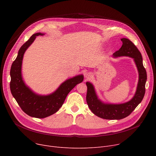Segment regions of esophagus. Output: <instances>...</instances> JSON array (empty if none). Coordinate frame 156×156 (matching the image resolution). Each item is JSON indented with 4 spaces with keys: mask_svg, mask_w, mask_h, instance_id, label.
<instances>
[{
    "mask_svg": "<svg viewBox=\"0 0 156 156\" xmlns=\"http://www.w3.org/2000/svg\"><path fill=\"white\" fill-rule=\"evenodd\" d=\"M92 77V74L90 73H87L85 74V78L87 79H89Z\"/></svg>",
    "mask_w": 156,
    "mask_h": 156,
    "instance_id": "obj_1",
    "label": "esophagus"
}]
</instances>
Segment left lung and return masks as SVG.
I'll list each match as a JSON object with an SVG mask.
<instances>
[{
	"label": "left lung",
	"mask_w": 156,
	"mask_h": 156,
	"mask_svg": "<svg viewBox=\"0 0 156 156\" xmlns=\"http://www.w3.org/2000/svg\"><path fill=\"white\" fill-rule=\"evenodd\" d=\"M121 40L122 45L118 51L113 54V57L116 58L121 56L132 57L138 71V82L135 94L132 99L123 104H105L99 99L94 85L90 82L86 83L87 86L86 100L89 109L95 115L105 119H121L129 116L142 102L145 92L147 73L143 65L142 54L129 39L123 38Z\"/></svg>",
	"instance_id": "left-lung-1"
}]
</instances>
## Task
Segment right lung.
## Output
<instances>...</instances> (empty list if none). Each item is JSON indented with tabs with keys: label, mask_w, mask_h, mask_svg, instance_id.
<instances>
[{
	"label": "right lung",
	"mask_w": 156,
	"mask_h": 156,
	"mask_svg": "<svg viewBox=\"0 0 156 156\" xmlns=\"http://www.w3.org/2000/svg\"><path fill=\"white\" fill-rule=\"evenodd\" d=\"M44 35L42 33L34 34L21 47L10 71V89L12 96L24 112L37 118H44L55 113L62 107L69 92L83 80V75L69 78L63 82L54 92L47 95L37 94L25 85L21 75L24 54L36 37Z\"/></svg>",
	"instance_id": "obj_1"
}]
</instances>
